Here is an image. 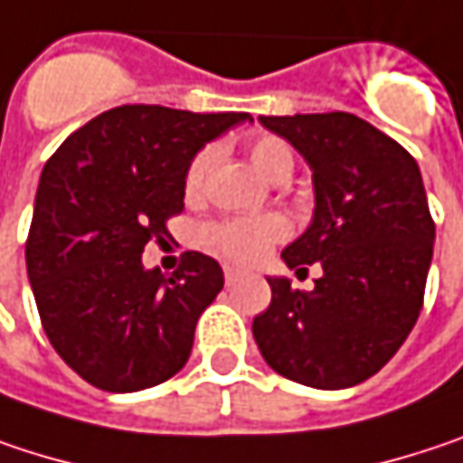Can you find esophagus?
Masks as SVG:
<instances>
[{"label":"esophagus","instance_id":"obj_1","mask_svg":"<svg viewBox=\"0 0 463 463\" xmlns=\"http://www.w3.org/2000/svg\"><path fill=\"white\" fill-rule=\"evenodd\" d=\"M241 270H238V268H232V265H225V283H228V286H232V283H235V280H238V278H241Z\"/></svg>","mask_w":463,"mask_h":463}]
</instances>
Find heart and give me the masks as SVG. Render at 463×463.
<instances>
[{
    "mask_svg": "<svg viewBox=\"0 0 463 463\" xmlns=\"http://www.w3.org/2000/svg\"><path fill=\"white\" fill-rule=\"evenodd\" d=\"M251 164L270 180V183H286L294 172V150L286 140L275 135H262L249 146ZM214 161V147H201L185 166L183 185L190 198L203 190L206 175ZM286 222L278 214L265 217H249V220H225V222H212L201 231V243L232 262H257L273 243L286 238Z\"/></svg>",
    "mask_w": 463,
    "mask_h": 463,
    "instance_id": "obj_1",
    "label": "heart"
}]
</instances>
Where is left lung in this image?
Returning a JSON list of instances; mask_svg holds the SVG:
<instances>
[{"label":"left lung","mask_w":463,"mask_h":463,"mask_svg":"<svg viewBox=\"0 0 463 463\" xmlns=\"http://www.w3.org/2000/svg\"><path fill=\"white\" fill-rule=\"evenodd\" d=\"M260 121L313 169V222L280 257L297 275L313 262L323 275L313 291L268 278L270 307L251 323L257 347L297 384L355 387L398 353L424 305L435 222L419 164L345 110Z\"/></svg>","instance_id":"obj_1"}]
</instances>
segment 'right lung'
<instances>
[{
	"mask_svg": "<svg viewBox=\"0 0 463 463\" xmlns=\"http://www.w3.org/2000/svg\"><path fill=\"white\" fill-rule=\"evenodd\" d=\"M241 121L251 116L118 106L47 161L25 270L50 345L92 387L137 392L188 363L195 323L225 286L222 268L188 251L164 275L140 257L183 212L190 158Z\"/></svg>",
	"mask_w": 463,
	"mask_h": 463,
	"instance_id": "1",
	"label": "right lung"
}]
</instances>
